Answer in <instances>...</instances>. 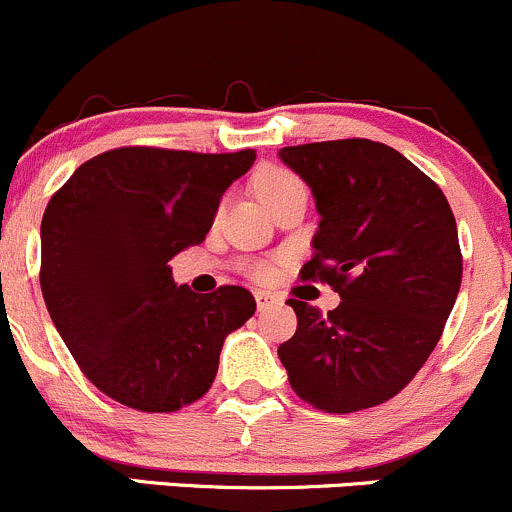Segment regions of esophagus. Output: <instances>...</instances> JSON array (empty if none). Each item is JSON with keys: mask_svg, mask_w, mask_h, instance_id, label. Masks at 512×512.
Masks as SVG:
<instances>
[{"mask_svg": "<svg viewBox=\"0 0 512 512\" xmlns=\"http://www.w3.org/2000/svg\"><path fill=\"white\" fill-rule=\"evenodd\" d=\"M255 302H257V309H267L277 302V297L272 292H267V289H257Z\"/></svg>", "mask_w": 512, "mask_h": 512, "instance_id": "34e87169", "label": "esophagus"}]
</instances>
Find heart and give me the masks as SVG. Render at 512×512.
Wrapping results in <instances>:
<instances>
[{
	"mask_svg": "<svg viewBox=\"0 0 512 512\" xmlns=\"http://www.w3.org/2000/svg\"><path fill=\"white\" fill-rule=\"evenodd\" d=\"M255 185H257V195H260V198L265 200V203H272V200L280 198V195L289 193V190L304 188L302 180H299L297 175L289 173V170H282V168L262 170V173L257 175ZM252 275H255L257 280H262V277L270 275V267H267V265H255V267H252Z\"/></svg>",
	"mask_w": 512,
	"mask_h": 512,
	"instance_id": "heart-1",
	"label": "heart"
}]
</instances>
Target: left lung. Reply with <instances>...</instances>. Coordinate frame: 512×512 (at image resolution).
<instances>
[{
    "instance_id": "left-lung-1",
    "label": "left lung",
    "mask_w": 512,
    "mask_h": 512,
    "mask_svg": "<svg viewBox=\"0 0 512 512\" xmlns=\"http://www.w3.org/2000/svg\"><path fill=\"white\" fill-rule=\"evenodd\" d=\"M280 158L319 213L299 275L342 297L327 314L287 302L297 332L277 354L289 384L327 414L384 404L426 364L456 304L463 260L451 205L409 158L366 138L287 146Z\"/></svg>"
}]
</instances>
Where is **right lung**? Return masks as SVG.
Here are the masks:
<instances>
[{
	"label": "right lung",
	"mask_w": 512,
	"mask_h": 512,
	"mask_svg": "<svg viewBox=\"0 0 512 512\" xmlns=\"http://www.w3.org/2000/svg\"><path fill=\"white\" fill-rule=\"evenodd\" d=\"M255 151L116 148L86 160L41 220V294L86 379L113 401L168 414L213 386L225 337L255 314L245 287L195 294L168 262L205 240Z\"/></svg>",
	"instance_id": "add662e5"
}]
</instances>
